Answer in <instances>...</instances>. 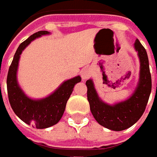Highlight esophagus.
<instances>
[{"instance_id":"34e87169","label":"esophagus","mask_w":157,"mask_h":157,"mask_svg":"<svg viewBox=\"0 0 157 157\" xmlns=\"http://www.w3.org/2000/svg\"><path fill=\"white\" fill-rule=\"evenodd\" d=\"M94 71H93V69L90 68V67H86L81 71V77L83 79H87L89 78L91 76L93 75Z\"/></svg>"}]
</instances>
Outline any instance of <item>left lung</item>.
<instances>
[{
  "instance_id": "left-lung-1",
  "label": "left lung",
  "mask_w": 157,
  "mask_h": 157,
  "mask_svg": "<svg viewBox=\"0 0 157 157\" xmlns=\"http://www.w3.org/2000/svg\"><path fill=\"white\" fill-rule=\"evenodd\" d=\"M135 49L141 63L140 78L135 93L128 100L108 105L100 99L93 80L86 82L87 100L94 119L100 125L113 131L127 129L142 117L151 93L152 83L147 52L138 39L136 40Z\"/></svg>"
}]
</instances>
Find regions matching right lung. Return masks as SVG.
<instances>
[{
    "label": "right lung",
    "mask_w": 157,
    "mask_h": 157,
    "mask_svg": "<svg viewBox=\"0 0 157 157\" xmlns=\"http://www.w3.org/2000/svg\"><path fill=\"white\" fill-rule=\"evenodd\" d=\"M48 34L50 32L41 30L31 35L27 40L21 43L9 66L7 77L9 100L13 111L22 121L39 129L50 128L60 121L74 86L81 81L80 76L66 80L53 94L41 100L29 99L22 92L16 78L20 55L31 41Z\"/></svg>",
    "instance_id": "obj_1"
}]
</instances>
